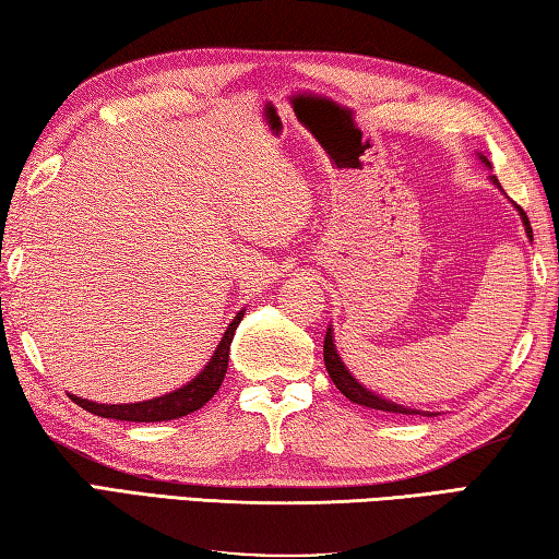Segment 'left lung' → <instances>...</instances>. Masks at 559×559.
Wrapping results in <instances>:
<instances>
[{"instance_id":"8db88e82","label":"left lung","mask_w":559,"mask_h":559,"mask_svg":"<svg viewBox=\"0 0 559 559\" xmlns=\"http://www.w3.org/2000/svg\"><path fill=\"white\" fill-rule=\"evenodd\" d=\"M481 162H484L486 166H491V164H488L486 156H481ZM491 179H493V183H498L496 176H491ZM498 189H501V186H498ZM515 209L521 211V218H523V225H525L527 238L533 240L531 221H527V215H525V211L521 209V205H515ZM324 364H326V370H329L331 380H334V385L341 390V393H344V395L350 400V403L364 405V407H370V409H378V413H395V415H429V417H432V413H419V409L405 407V405H397V403H393V400L380 397V395H376V393H370L368 388L360 385L358 380H356L354 376H350V370L344 366V360H341L338 350H336V344H334V331H331V326L326 329V338H324Z\"/></svg>"}]
</instances>
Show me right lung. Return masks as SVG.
Listing matches in <instances>:
<instances>
[{
	"mask_svg": "<svg viewBox=\"0 0 559 559\" xmlns=\"http://www.w3.org/2000/svg\"><path fill=\"white\" fill-rule=\"evenodd\" d=\"M242 314L245 311H238V317H233L228 329H225L218 348H215V354L211 356V360L205 364L201 373L193 380H189L183 388L174 390V393L144 400V403H127V405H103L78 395H71V400L78 407H83L97 417L124 419V423H166V419H179V417L191 415L218 393V388L225 378V370H228V356H230L235 329H238V324L242 321Z\"/></svg>",
	"mask_w": 559,
	"mask_h": 559,
	"instance_id": "add662e5",
	"label": "right lung"
}]
</instances>
